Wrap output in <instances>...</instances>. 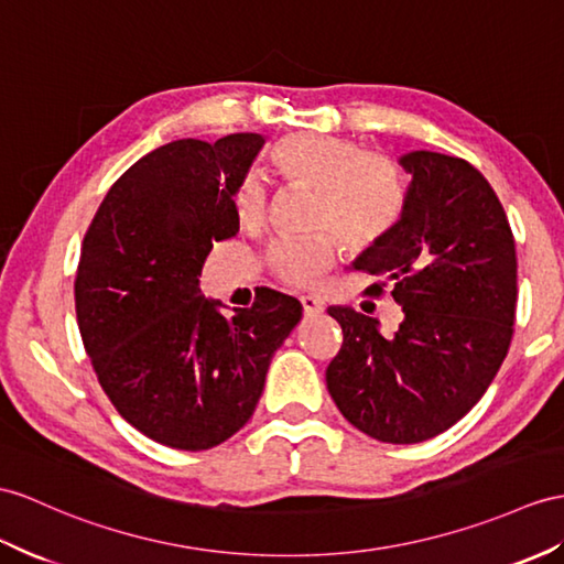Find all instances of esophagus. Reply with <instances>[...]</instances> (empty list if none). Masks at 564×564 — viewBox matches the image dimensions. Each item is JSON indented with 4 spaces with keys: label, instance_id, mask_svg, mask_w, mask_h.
Segmentation results:
<instances>
[{
    "label": "esophagus",
    "instance_id": "esophagus-1",
    "mask_svg": "<svg viewBox=\"0 0 564 564\" xmlns=\"http://www.w3.org/2000/svg\"><path fill=\"white\" fill-rule=\"evenodd\" d=\"M301 306H304L306 315H315V313H323V301L318 296H301Z\"/></svg>",
    "mask_w": 564,
    "mask_h": 564
}]
</instances>
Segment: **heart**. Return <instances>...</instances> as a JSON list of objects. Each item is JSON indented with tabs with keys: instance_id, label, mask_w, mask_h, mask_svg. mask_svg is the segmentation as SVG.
Wrapping results in <instances>:
<instances>
[{
	"instance_id": "1",
	"label": "heart",
	"mask_w": 564,
	"mask_h": 564,
	"mask_svg": "<svg viewBox=\"0 0 564 564\" xmlns=\"http://www.w3.org/2000/svg\"><path fill=\"white\" fill-rule=\"evenodd\" d=\"M270 162L282 182L315 191L313 227L329 229L351 251H368L386 239L404 208V184L397 164L378 153H364L341 135L299 131L280 139ZM241 227H258L268 215V186L246 176L235 194ZM335 239L284 237L268 249V268L278 280L306 286L335 263Z\"/></svg>"
}]
</instances>
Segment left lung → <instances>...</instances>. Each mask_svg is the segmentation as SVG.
Returning a JSON list of instances; mask_svg holds the SVG:
<instances>
[{"instance_id": "obj_1", "label": "left lung", "mask_w": 564, "mask_h": 564, "mask_svg": "<svg viewBox=\"0 0 564 564\" xmlns=\"http://www.w3.org/2000/svg\"><path fill=\"white\" fill-rule=\"evenodd\" d=\"M390 235L354 260L402 306L394 335L349 306H329L341 349L327 390L351 425L380 443L414 445L455 425L484 397L514 333L517 253L502 205L462 158L414 150Z\"/></svg>"}]
</instances>
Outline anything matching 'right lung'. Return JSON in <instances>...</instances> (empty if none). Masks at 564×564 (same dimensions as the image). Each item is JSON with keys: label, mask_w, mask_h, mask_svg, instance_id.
<instances>
[{"label": "right lung", "mask_w": 564, "mask_h": 564, "mask_svg": "<svg viewBox=\"0 0 564 564\" xmlns=\"http://www.w3.org/2000/svg\"><path fill=\"white\" fill-rule=\"evenodd\" d=\"M265 139L231 133L155 148L95 213L76 270V318L105 394L150 441L210 449L253 416L272 354L301 321L263 286L227 318L200 294L213 243L237 237L235 194Z\"/></svg>", "instance_id": "right-lung-1"}]
</instances>
